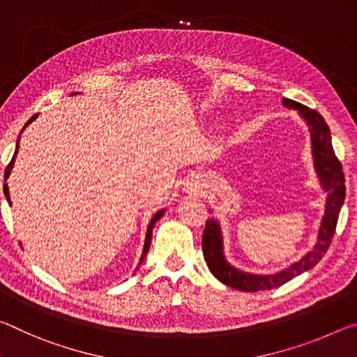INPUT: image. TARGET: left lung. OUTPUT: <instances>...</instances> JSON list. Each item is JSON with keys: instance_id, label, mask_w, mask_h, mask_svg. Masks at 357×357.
Listing matches in <instances>:
<instances>
[{"instance_id": "obj_1", "label": "left lung", "mask_w": 357, "mask_h": 357, "mask_svg": "<svg viewBox=\"0 0 357 357\" xmlns=\"http://www.w3.org/2000/svg\"><path fill=\"white\" fill-rule=\"evenodd\" d=\"M282 102L285 107L298 110L307 126H309L313 165H315L321 189L328 192L324 215L318 229L317 244L313 245V249L307 252L299 261L293 263L289 268L269 275L244 273V271H239L229 264L225 258V253H223V238L219 222L215 219H209L206 222V227H204L202 241L203 255L206 259L208 268L215 279H219L228 287L241 289V291L253 293L282 287L283 283L294 279L296 275L302 274L304 271L312 269L329 249L332 236L335 233L338 214H340L343 202H345V174H343L342 164L338 162L334 148H332L331 130L324 118L317 110H312V108L302 105L299 102H294L291 99H283Z\"/></svg>"}]
</instances>
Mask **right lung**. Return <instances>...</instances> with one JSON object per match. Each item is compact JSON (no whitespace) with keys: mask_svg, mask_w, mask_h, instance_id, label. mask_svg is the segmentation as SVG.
I'll return each mask as SVG.
<instances>
[{"mask_svg":"<svg viewBox=\"0 0 357 357\" xmlns=\"http://www.w3.org/2000/svg\"><path fill=\"white\" fill-rule=\"evenodd\" d=\"M75 94V93H74ZM72 94V96H74ZM38 118V114H34V116H31L29 118V121L28 123L25 124V128L28 124H31L33 121ZM25 128L22 129V132L25 130ZM20 132V134H22ZM19 142L20 140H17V144H15V153H14V157H12V160L9 162V165L6 167V172H4V179H8L9 178V174H10V170H12V167H14V160H15V155H17V151H19ZM3 190H4V195H6V200H8V203L10 204V195H9V187H8V184H4L3 185ZM164 213H165V209H160L159 213H155L154 215H153V219H151V222H149V225H148V229H146V238H144V245H143V252H142V257H140V263H138V266H140L142 263H143V259H144V257H146V253H148V250H149V245H151V236H153V228H154V225H155V222L160 219L162 215H164ZM138 266H137V269H138Z\"/></svg>","mask_w":357,"mask_h":357,"instance_id":"obj_1","label":"right lung"}]
</instances>
